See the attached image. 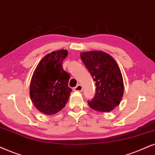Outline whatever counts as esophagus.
Segmentation results:
<instances>
[{
	"label": "esophagus",
	"mask_w": 155,
	"mask_h": 155,
	"mask_svg": "<svg viewBox=\"0 0 155 155\" xmlns=\"http://www.w3.org/2000/svg\"><path fill=\"white\" fill-rule=\"evenodd\" d=\"M74 90L76 91L81 92V91H82V90H83V87H82V86L80 85V84H78L76 87L74 88Z\"/></svg>",
	"instance_id": "esophagus-1"
}]
</instances>
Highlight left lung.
<instances>
[{
  "label": "left lung",
  "mask_w": 155,
  "mask_h": 155,
  "mask_svg": "<svg viewBox=\"0 0 155 155\" xmlns=\"http://www.w3.org/2000/svg\"><path fill=\"white\" fill-rule=\"evenodd\" d=\"M84 65L96 83V94L88 104L100 112H109L118 106L124 94V81L116 61L101 51L80 54Z\"/></svg>",
  "instance_id": "1"
}]
</instances>
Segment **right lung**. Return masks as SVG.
<instances>
[{
    "label": "right lung",
    "mask_w": 155,
    "mask_h": 155,
    "mask_svg": "<svg viewBox=\"0 0 155 155\" xmlns=\"http://www.w3.org/2000/svg\"><path fill=\"white\" fill-rule=\"evenodd\" d=\"M67 50L48 54L34 70L30 84V97L33 104L44 114L53 115L65 107L72 89L68 87L69 74L64 71L62 62Z\"/></svg>",
    "instance_id": "right-lung-1"
}]
</instances>
